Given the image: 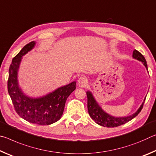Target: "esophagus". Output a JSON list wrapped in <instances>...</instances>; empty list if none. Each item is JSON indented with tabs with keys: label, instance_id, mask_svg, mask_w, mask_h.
<instances>
[{
	"label": "esophagus",
	"instance_id": "1",
	"mask_svg": "<svg viewBox=\"0 0 156 156\" xmlns=\"http://www.w3.org/2000/svg\"><path fill=\"white\" fill-rule=\"evenodd\" d=\"M78 83L79 87H85L88 84V80L86 77L81 76L78 79Z\"/></svg>",
	"mask_w": 156,
	"mask_h": 156
}]
</instances>
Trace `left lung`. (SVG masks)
Segmentation results:
<instances>
[{
	"mask_svg": "<svg viewBox=\"0 0 156 156\" xmlns=\"http://www.w3.org/2000/svg\"><path fill=\"white\" fill-rule=\"evenodd\" d=\"M133 58L136 60L141 61L143 65L145 66L147 70H148L147 61L145 60L141 53H140L137 50H134L133 51ZM87 108L90 117L96 122L98 125L102 126H107V127H115L122 125H124L129 121L131 120L138 115V113L141 112V110L143 107V105L144 103L145 98L142 102L140 107L136 112L131 115L125 116V117H114L109 114H108L105 111L100 107V105L98 104L96 100H95L93 94L91 91H87Z\"/></svg>",
	"mask_w": 156,
	"mask_h": 156,
	"instance_id": "left-lung-1",
	"label": "left lung"
}]
</instances>
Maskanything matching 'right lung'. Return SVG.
I'll list each match as a JSON object with an SVG mask.
<instances>
[{
	"instance_id": "add662e5",
	"label": "right lung",
	"mask_w": 156,
	"mask_h": 156,
	"mask_svg": "<svg viewBox=\"0 0 156 156\" xmlns=\"http://www.w3.org/2000/svg\"><path fill=\"white\" fill-rule=\"evenodd\" d=\"M35 41L23 47L12 60L9 69L7 89L16 112L27 122L40 125H49L57 122L64 112L66 100L76 89V82L60 87L45 96L31 98L23 93L18 81V72L22 57L31 51Z\"/></svg>"
}]
</instances>
